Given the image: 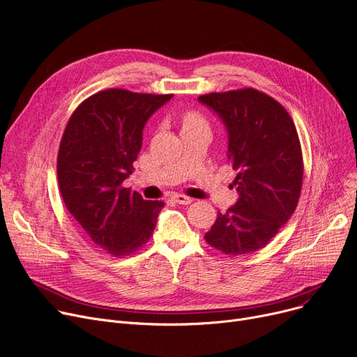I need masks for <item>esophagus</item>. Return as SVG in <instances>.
<instances>
[{
    "mask_svg": "<svg viewBox=\"0 0 357 357\" xmlns=\"http://www.w3.org/2000/svg\"><path fill=\"white\" fill-rule=\"evenodd\" d=\"M173 200L176 203H180V205H190V203L193 202L192 197H188V196H184V195H174Z\"/></svg>",
    "mask_w": 357,
    "mask_h": 357,
    "instance_id": "34e87169",
    "label": "esophagus"
}]
</instances>
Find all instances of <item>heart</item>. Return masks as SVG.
I'll return each mask as SVG.
<instances>
[{
	"label": "heart",
	"instance_id": "obj_1",
	"mask_svg": "<svg viewBox=\"0 0 357 357\" xmlns=\"http://www.w3.org/2000/svg\"><path fill=\"white\" fill-rule=\"evenodd\" d=\"M200 125H206L205 119L197 112H185L183 114V128H193V126H200Z\"/></svg>",
	"mask_w": 357,
	"mask_h": 357
}]
</instances>
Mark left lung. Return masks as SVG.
I'll return each mask as SVG.
<instances>
[{"label": "left lung", "instance_id": "obj_1", "mask_svg": "<svg viewBox=\"0 0 357 357\" xmlns=\"http://www.w3.org/2000/svg\"><path fill=\"white\" fill-rule=\"evenodd\" d=\"M228 129V158L240 193L225 213L218 212L206 243L227 256L266 247L295 212L303 177L295 123L273 97L256 89L199 97Z\"/></svg>", "mask_w": 357, "mask_h": 357}]
</instances>
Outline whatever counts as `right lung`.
<instances>
[{
	"instance_id": "obj_1",
	"label": "right lung",
	"mask_w": 357,
	"mask_h": 357,
	"mask_svg": "<svg viewBox=\"0 0 357 357\" xmlns=\"http://www.w3.org/2000/svg\"><path fill=\"white\" fill-rule=\"evenodd\" d=\"M172 97L98 91L74 110L63 130L56 164L61 196L90 240L113 257L144 247L164 208L162 200H145L123 181L135 169L146 121Z\"/></svg>"
}]
</instances>
